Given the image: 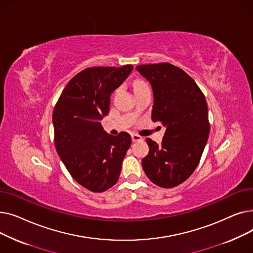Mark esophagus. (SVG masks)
Segmentation results:
<instances>
[{
    "mask_svg": "<svg viewBox=\"0 0 253 253\" xmlns=\"http://www.w3.org/2000/svg\"><path fill=\"white\" fill-rule=\"evenodd\" d=\"M131 138H132V141H141L143 139L142 136H140L138 134H132Z\"/></svg>",
    "mask_w": 253,
    "mask_h": 253,
    "instance_id": "obj_1",
    "label": "esophagus"
}]
</instances>
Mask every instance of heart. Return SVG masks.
<instances>
[{"label": "heart", "instance_id": "b5f03b06", "mask_svg": "<svg viewBox=\"0 0 253 253\" xmlns=\"http://www.w3.org/2000/svg\"><path fill=\"white\" fill-rule=\"evenodd\" d=\"M140 84H144V83H143V82H140V81H137V82L134 84V86H135V85H140Z\"/></svg>", "mask_w": 253, "mask_h": 253}]
</instances>
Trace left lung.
Wrapping results in <instances>:
<instances>
[{"mask_svg":"<svg viewBox=\"0 0 253 253\" xmlns=\"http://www.w3.org/2000/svg\"><path fill=\"white\" fill-rule=\"evenodd\" d=\"M136 70L152 86V120L166 128L161 144L147 138L150 151L142 168L155 184L173 188L200 162L210 127L207 102L194 80L175 65L141 64Z\"/></svg>","mask_w":253,"mask_h":253,"instance_id":"1","label":"left lung"}]
</instances>
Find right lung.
Segmentation results:
<instances>
[{
    "label": "right lung",
    "mask_w": 253,
    "mask_h": 253,
    "mask_svg": "<svg viewBox=\"0 0 253 253\" xmlns=\"http://www.w3.org/2000/svg\"><path fill=\"white\" fill-rule=\"evenodd\" d=\"M133 65L88 68L63 89L53 112L55 148L73 178L87 190L101 193L118 181L131 136H114L101 126L112 93L123 84Z\"/></svg>",
    "instance_id": "obj_1"
}]
</instances>
